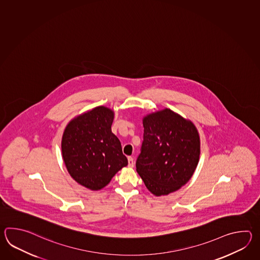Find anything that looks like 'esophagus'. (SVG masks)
<instances>
[{
  "label": "esophagus",
  "instance_id": "obj_1",
  "mask_svg": "<svg viewBox=\"0 0 260 260\" xmlns=\"http://www.w3.org/2000/svg\"><path fill=\"white\" fill-rule=\"evenodd\" d=\"M134 165H135L134 159H133L132 157H128V166L129 167H133Z\"/></svg>",
  "mask_w": 260,
  "mask_h": 260
}]
</instances>
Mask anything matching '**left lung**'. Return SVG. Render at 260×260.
<instances>
[{
	"label": "left lung",
	"mask_w": 260,
	"mask_h": 260,
	"mask_svg": "<svg viewBox=\"0 0 260 260\" xmlns=\"http://www.w3.org/2000/svg\"><path fill=\"white\" fill-rule=\"evenodd\" d=\"M143 126L137 172L155 196L174 192L191 178L199 162L198 130L170 109L144 117Z\"/></svg>",
	"instance_id": "8db88e82"
}]
</instances>
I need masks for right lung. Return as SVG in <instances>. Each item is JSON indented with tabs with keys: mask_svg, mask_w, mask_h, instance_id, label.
Segmentation results:
<instances>
[{
	"mask_svg": "<svg viewBox=\"0 0 260 260\" xmlns=\"http://www.w3.org/2000/svg\"><path fill=\"white\" fill-rule=\"evenodd\" d=\"M114 112L100 106L75 117L62 137V157L71 177L85 188L100 190L128 165L122 145L111 132Z\"/></svg>",
	"mask_w": 260,
	"mask_h": 260,
	"instance_id": "right-lung-1",
	"label": "right lung"
}]
</instances>
